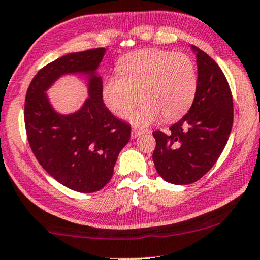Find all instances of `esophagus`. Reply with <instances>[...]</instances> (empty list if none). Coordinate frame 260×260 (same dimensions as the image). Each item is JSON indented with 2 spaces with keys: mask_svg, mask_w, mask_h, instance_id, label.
<instances>
[{
  "mask_svg": "<svg viewBox=\"0 0 260 260\" xmlns=\"http://www.w3.org/2000/svg\"><path fill=\"white\" fill-rule=\"evenodd\" d=\"M144 133V131H139V129H132V132H131V137L133 138H137V137H139L140 134H143Z\"/></svg>",
  "mask_w": 260,
  "mask_h": 260,
  "instance_id": "1",
  "label": "esophagus"
}]
</instances>
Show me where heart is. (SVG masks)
Wrapping results in <instances>:
<instances>
[{"label":"heart","mask_w":260,"mask_h":260,"mask_svg":"<svg viewBox=\"0 0 260 260\" xmlns=\"http://www.w3.org/2000/svg\"><path fill=\"white\" fill-rule=\"evenodd\" d=\"M117 72L120 77L103 82V102L114 115L124 119L140 98L143 105L129 117L137 127H146L160 115L165 121L177 120L195 100L196 65L184 53L145 48L123 57Z\"/></svg>","instance_id":"heart-1"}]
</instances>
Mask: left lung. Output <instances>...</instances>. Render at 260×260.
<instances>
[{
  "mask_svg": "<svg viewBox=\"0 0 260 260\" xmlns=\"http://www.w3.org/2000/svg\"><path fill=\"white\" fill-rule=\"evenodd\" d=\"M196 53L199 83L189 112L169 128L154 131L152 154L159 176L172 184L203 177L222 153L233 126V98L226 76L206 52Z\"/></svg>",
  "mask_w": 260,
  "mask_h": 260,
  "instance_id": "1",
  "label": "left lung"
}]
</instances>
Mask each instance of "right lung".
<instances>
[{"label":"right lung","instance_id":"obj_1","mask_svg":"<svg viewBox=\"0 0 260 260\" xmlns=\"http://www.w3.org/2000/svg\"><path fill=\"white\" fill-rule=\"evenodd\" d=\"M106 50L76 52L58 58L38 71L27 89L25 127L39 164L55 181L78 192L101 190L112 178L117 155L131 138V126L105 106L102 79L95 76ZM88 73L89 95L81 111L55 113L44 94L59 75Z\"/></svg>","mask_w":260,"mask_h":260}]
</instances>
